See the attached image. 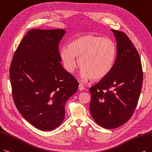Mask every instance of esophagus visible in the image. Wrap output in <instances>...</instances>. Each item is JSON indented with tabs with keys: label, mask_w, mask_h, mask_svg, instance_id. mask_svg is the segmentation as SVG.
Listing matches in <instances>:
<instances>
[{
	"label": "esophagus",
	"mask_w": 152,
	"mask_h": 152,
	"mask_svg": "<svg viewBox=\"0 0 152 152\" xmlns=\"http://www.w3.org/2000/svg\"><path fill=\"white\" fill-rule=\"evenodd\" d=\"M78 89H79L80 91H82L83 90H85V87L83 84L80 83L79 86H78Z\"/></svg>",
	"instance_id": "1"
}]
</instances>
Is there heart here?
Wrapping results in <instances>:
<instances>
[{"label": "heart", "instance_id": "obj_1", "mask_svg": "<svg viewBox=\"0 0 152 152\" xmlns=\"http://www.w3.org/2000/svg\"><path fill=\"white\" fill-rule=\"evenodd\" d=\"M117 47L110 39L94 35L80 36L69 45L60 50V57L65 69L73 73L77 67L78 58L82 67L80 76L84 80H101L113 69L117 58Z\"/></svg>", "mask_w": 152, "mask_h": 152}]
</instances>
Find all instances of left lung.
<instances>
[{
  "instance_id": "obj_1",
  "label": "left lung",
  "mask_w": 152,
  "mask_h": 152,
  "mask_svg": "<svg viewBox=\"0 0 152 152\" xmlns=\"http://www.w3.org/2000/svg\"><path fill=\"white\" fill-rule=\"evenodd\" d=\"M117 41V58L106 77L90 88V111L95 122L113 129L128 121L134 112L143 83L140 58L124 32L112 29Z\"/></svg>"
}]
</instances>
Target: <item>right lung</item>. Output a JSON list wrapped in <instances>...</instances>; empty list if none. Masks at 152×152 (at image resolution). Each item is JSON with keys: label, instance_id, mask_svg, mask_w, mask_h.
<instances>
[{"label": "right lung", "instance_id": "right-lung-1", "mask_svg": "<svg viewBox=\"0 0 152 152\" xmlns=\"http://www.w3.org/2000/svg\"><path fill=\"white\" fill-rule=\"evenodd\" d=\"M64 29H32L15 50L10 67L12 96L17 110L36 128L55 129L65 117V105L78 82L60 62L59 42Z\"/></svg>", "mask_w": 152, "mask_h": 152}]
</instances>
